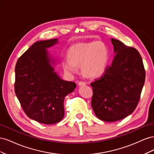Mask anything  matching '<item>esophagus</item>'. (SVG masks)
<instances>
[{
  "instance_id": "1",
  "label": "esophagus",
  "mask_w": 154,
  "mask_h": 154,
  "mask_svg": "<svg viewBox=\"0 0 154 154\" xmlns=\"http://www.w3.org/2000/svg\"><path fill=\"white\" fill-rule=\"evenodd\" d=\"M87 84V83L84 82H79L78 83V85L79 86H82V85H85Z\"/></svg>"
}]
</instances>
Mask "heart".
<instances>
[{
  "label": "heart",
  "instance_id": "obj_1",
  "mask_svg": "<svg viewBox=\"0 0 154 154\" xmlns=\"http://www.w3.org/2000/svg\"><path fill=\"white\" fill-rule=\"evenodd\" d=\"M67 57L63 62L66 73L71 75L76 73L78 66H80L83 75L97 78L105 71L109 63V51L101 41L79 43L69 49Z\"/></svg>",
  "mask_w": 154,
  "mask_h": 154
}]
</instances>
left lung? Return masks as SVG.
Segmentation results:
<instances>
[{
	"label": "left lung",
	"instance_id": "obj_1",
	"mask_svg": "<svg viewBox=\"0 0 154 154\" xmlns=\"http://www.w3.org/2000/svg\"><path fill=\"white\" fill-rule=\"evenodd\" d=\"M114 60L101 78L91 83V105L96 116L106 122L131 114L140 99L145 80L142 58L134 48L111 38Z\"/></svg>",
	"mask_w": 154,
	"mask_h": 154
}]
</instances>
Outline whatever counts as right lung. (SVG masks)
Masks as SVG:
<instances>
[{"instance_id":"obj_1","label":"right lung","mask_w":154,"mask_h":154,"mask_svg":"<svg viewBox=\"0 0 154 154\" xmlns=\"http://www.w3.org/2000/svg\"><path fill=\"white\" fill-rule=\"evenodd\" d=\"M58 43L57 38L36 42L15 66V92L22 108L29 118L46 125L63 119L65 97L76 87L54 71V60L48 49Z\"/></svg>"}]
</instances>
